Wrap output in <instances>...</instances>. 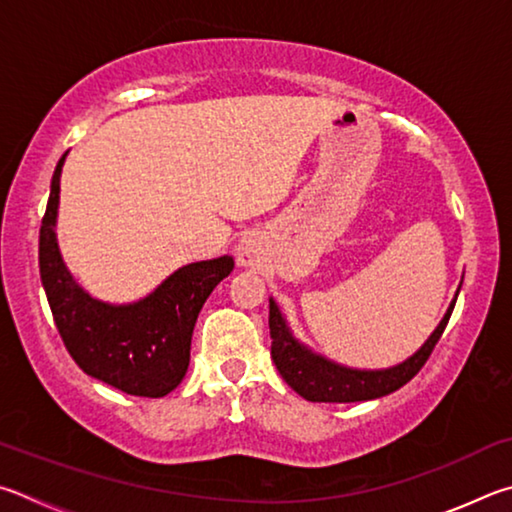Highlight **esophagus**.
Here are the masks:
<instances>
[{
    "mask_svg": "<svg viewBox=\"0 0 512 512\" xmlns=\"http://www.w3.org/2000/svg\"><path fill=\"white\" fill-rule=\"evenodd\" d=\"M238 261L240 265H254L256 261V245L254 240H242L238 245Z\"/></svg>",
    "mask_w": 512,
    "mask_h": 512,
    "instance_id": "34e87169",
    "label": "esophagus"
}]
</instances>
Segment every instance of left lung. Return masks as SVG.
Masks as SVG:
<instances>
[{"label":"left lung","instance_id":"8db88e82","mask_svg":"<svg viewBox=\"0 0 512 512\" xmlns=\"http://www.w3.org/2000/svg\"><path fill=\"white\" fill-rule=\"evenodd\" d=\"M454 303L456 299L452 301V306L447 310L441 324L434 330V335L429 337L425 346L420 348L414 357H409L407 362L393 366L389 371H351L344 369V366L326 362L324 357L308 353L301 344L294 342L279 308H276L274 301H270L272 360L276 364V369H279L281 378L288 382L301 398H306L310 402H360L382 398L391 391L405 387V384L423 369L429 355H432L436 348L438 339H441L447 321L452 317Z\"/></svg>","mask_w":512,"mask_h":512}]
</instances>
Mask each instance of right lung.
I'll return each mask as SVG.
<instances>
[{"mask_svg": "<svg viewBox=\"0 0 512 512\" xmlns=\"http://www.w3.org/2000/svg\"><path fill=\"white\" fill-rule=\"evenodd\" d=\"M67 155V152H65ZM60 157L40 227V276L62 344L87 375L139 398H164L191 360V337L204 301L233 270L229 256L191 263L132 306H107L71 279L56 242Z\"/></svg>", "mask_w": 512, "mask_h": 512, "instance_id": "add662e5", "label": "right lung"}]
</instances>
